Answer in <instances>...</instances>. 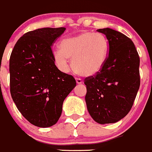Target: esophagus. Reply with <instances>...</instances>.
<instances>
[{
    "label": "esophagus",
    "instance_id": "esophagus-1",
    "mask_svg": "<svg viewBox=\"0 0 152 152\" xmlns=\"http://www.w3.org/2000/svg\"><path fill=\"white\" fill-rule=\"evenodd\" d=\"M76 83H77V84H83V81H82V79H76Z\"/></svg>",
    "mask_w": 152,
    "mask_h": 152
}]
</instances>
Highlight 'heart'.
<instances>
[{"mask_svg":"<svg viewBox=\"0 0 152 152\" xmlns=\"http://www.w3.org/2000/svg\"><path fill=\"white\" fill-rule=\"evenodd\" d=\"M59 51H54L52 58L62 72L69 69L71 61L73 71L83 76H93L103 68L108 54V42L100 33L80 34L63 39L59 42Z\"/></svg>","mask_w":152,"mask_h":152,"instance_id":"1","label":"heart"}]
</instances>
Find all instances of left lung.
I'll return each mask as SVG.
<instances>
[{
	"label": "left lung",
	"instance_id": "8db88e82",
	"mask_svg": "<svg viewBox=\"0 0 152 152\" xmlns=\"http://www.w3.org/2000/svg\"><path fill=\"white\" fill-rule=\"evenodd\" d=\"M106 37L109 55L102 69L85 79L89 114L100 124L120 121L130 112L140 86V57L134 42L119 31L97 30Z\"/></svg>",
	"mask_w": 152,
	"mask_h": 152
}]
</instances>
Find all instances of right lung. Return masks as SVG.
<instances>
[{"label": "right lung", "instance_id": "right-lung-1", "mask_svg": "<svg viewBox=\"0 0 152 152\" xmlns=\"http://www.w3.org/2000/svg\"><path fill=\"white\" fill-rule=\"evenodd\" d=\"M66 30L44 28L18 39L10 58L12 100L31 124L49 127L58 121L64 100L76 87L71 75L55 66L51 49Z\"/></svg>", "mask_w": 152, "mask_h": 152}]
</instances>
